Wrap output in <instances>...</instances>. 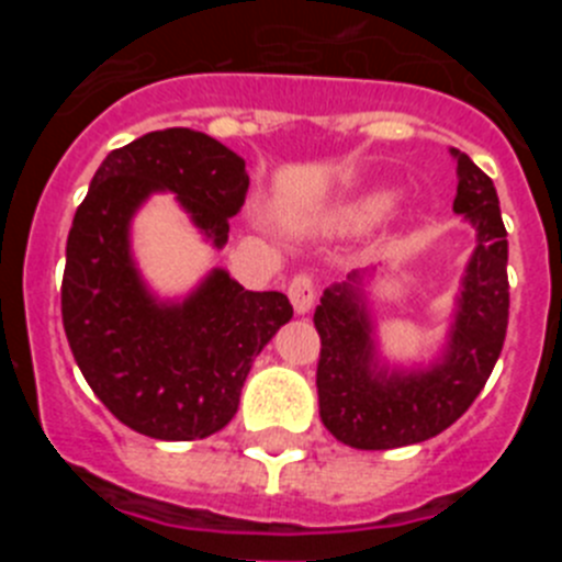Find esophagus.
I'll return each instance as SVG.
<instances>
[{"label": "esophagus", "mask_w": 562, "mask_h": 562, "mask_svg": "<svg viewBox=\"0 0 562 562\" xmlns=\"http://www.w3.org/2000/svg\"><path fill=\"white\" fill-rule=\"evenodd\" d=\"M286 295H290V301H292V306H295L297 315L310 312L312 304H315V281H312V276H306V272H297V276L290 281V286H286Z\"/></svg>", "instance_id": "1"}]
</instances>
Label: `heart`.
I'll return each mask as SVG.
<instances>
[{"label": "heart", "instance_id": "obj_1", "mask_svg": "<svg viewBox=\"0 0 562 562\" xmlns=\"http://www.w3.org/2000/svg\"><path fill=\"white\" fill-rule=\"evenodd\" d=\"M389 205H391V193H385V191L360 196V200L349 202V205L340 207V211L335 213L331 227H335V231H342V233L366 231V227H371L376 220H380Z\"/></svg>", "mask_w": 562, "mask_h": 562}]
</instances>
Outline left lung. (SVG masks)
<instances>
[{"label": "left lung", "instance_id": "left-lung-1", "mask_svg": "<svg viewBox=\"0 0 562 562\" xmlns=\"http://www.w3.org/2000/svg\"><path fill=\"white\" fill-rule=\"evenodd\" d=\"M459 162L453 211L475 227V250L461 281L448 349L434 366L389 371L376 362L362 276L329 286L315 310L321 335L317 402L326 430L357 450H391L448 430L486 385L509 324L506 227L493 180L467 154Z\"/></svg>", "mask_w": 562, "mask_h": 562}]
</instances>
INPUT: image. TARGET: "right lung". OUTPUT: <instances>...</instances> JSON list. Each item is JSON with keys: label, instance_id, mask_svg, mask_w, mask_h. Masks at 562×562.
<instances>
[{"label": "right lung", "instance_id": "1", "mask_svg": "<svg viewBox=\"0 0 562 562\" xmlns=\"http://www.w3.org/2000/svg\"><path fill=\"white\" fill-rule=\"evenodd\" d=\"M245 160L191 128L148 132L114 148L67 236L61 317L98 400L126 428L162 441L216 434L236 416L250 366L292 317L284 292H250L213 270L186 301H157L128 247L137 207L173 191L213 247L245 205Z\"/></svg>", "mask_w": 562, "mask_h": 562}]
</instances>
